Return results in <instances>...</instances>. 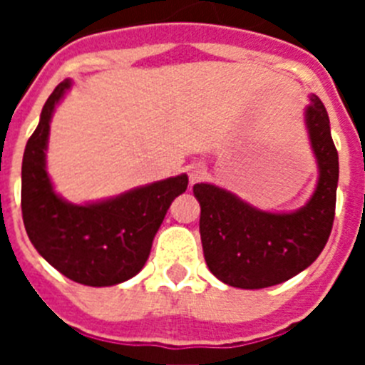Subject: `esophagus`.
Segmentation results:
<instances>
[{"label": "esophagus", "instance_id": "34e87169", "mask_svg": "<svg viewBox=\"0 0 365 365\" xmlns=\"http://www.w3.org/2000/svg\"><path fill=\"white\" fill-rule=\"evenodd\" d=\"M206 175V170L205 166H201V164H195V166L190 168V182H199V180L205 179Z\"/></svg>", "mask_w": 365, "mask_h": 365}]
</instances>
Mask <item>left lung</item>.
<instances>
[{
    "label": "left lung",
    "mask_w": 365,
    "mask_h": 365,
    "mask_svg": "<svg viewBox=\"0 0 365 365\" xmlns=\"http://www.w3.org/2000/svg\"><path fill=\"white\" fill-rule=\"evenodd\" d=\"M318 166L316 188L302 208L259 210L225 188L201 182L193 195L201 205L202 252L215 278L237 289H265L294 278L312 265L334 221L338 151L325 106L316 95L303 111Z\"/></svg>",
    "instance_id": "8db88e82"
}]
</instances>
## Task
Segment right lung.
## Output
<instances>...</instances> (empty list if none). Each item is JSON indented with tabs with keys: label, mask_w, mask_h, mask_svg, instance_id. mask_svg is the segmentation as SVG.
<instances>
[{
	"label": "right lung",
	"mask_w": 365,
	"mask_h": 365,
	"mask_svg": "<svg viewBox=\"0 0 365 365\" xmlns=\"http://www.w3.org/2000/svg\"><path fill=\"white\" fill-rule=\"evenodd\" d=\"M71 87L73 82L63 80L51 93L25 146L24 225L38 254L58 272L82 285H118L143 270L168 208L188 188V175L168 177L83 205L58 195L47 173V144L54 109Z\"/></svg>",
	"instance_id": "add662e5"
}]
</instances>
